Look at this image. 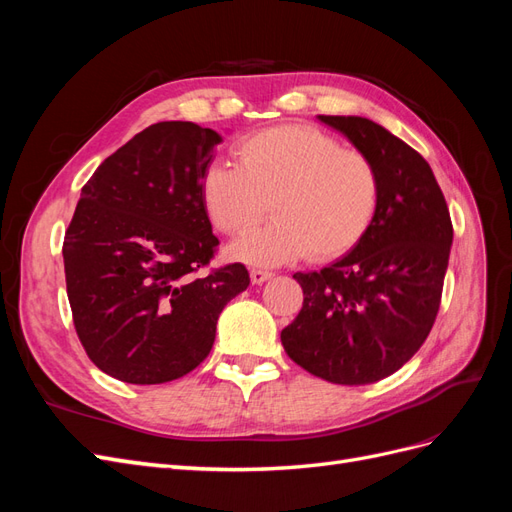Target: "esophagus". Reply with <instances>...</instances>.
Returning <instances> with one entry per match:
<instances>
[{"label":"esophagus","mask_w":512,"mask_h":512,"mask_svg":"<svg viewBox=\"0 0 512 512\" xmlns=\"http://www.w3.org/2000/svg\"><path fill=\"white\" fill-rule=\"evenodd\" d=\"M250 277H252V284L260 286V284H265L267 280H271L273 273H269V271H260V269H252V271H250Z\"/></svg>","instance_id":"1"}]
</instances>
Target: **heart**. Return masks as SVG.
<instances>
[{
  "mask_svg": "<svg viewBox=\"0 0 512 512\" xmlns=\"http://www.w3.org/2000/svg\"><path fill=\"white\" fill-rule=\"evenodd\" d=\"M237 166L211 164L200 198L211 224L226 232L252 228L269 211L275 220L228 247V258L252 267H280L309 256L333 260L363 241L374 224L382 177L369 156L344 149L312 126H277L245 136Z\"/></svg>",
  "mask_w": 512,
  "mask_h": 512,
  "instance_id": "heart-1",
  "label": "heart"
}]
</instances>
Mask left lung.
<instances>
[{
	"label": "left lung",
	"mask_w": 512,
	"mask_h": 512,
	"mask_svg": "<svg viewBox=\"0 0 512 512\" xmlns=\"http://www.w3.org/2000/svg\"><path fill=\"white\" fill-rule=\"evenodd\" d=\"M318 119L374 160L382 200L354 250L320 271L292 275L303 288V307L282 331V346L322 380L371 384L404 367L427 339L440 309L453 224L421 153L365 117Z\"/></svg>",
	"instance_id": "left-lung-1"
}]
</instances>
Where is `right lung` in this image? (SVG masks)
Masks as SVG:
<instances>
[{"instance_id": "1", "label": "right lung", "mask_w": 512, "mask_h": 512, "mask_svg": "<svg viewBox=\"0 0 512 512\" xmlns=\"http://www.w3.org/2000/svg\"><path fill=\"white\" fill-rule=\"evenodd\" d=\"M218 143L192 121L153 123L83 185L64 239L68 301L89 359L121 382L190 374L250 286L241 262L198 275L220 245L200 198Z\"/></svg>"}]
</instances>
